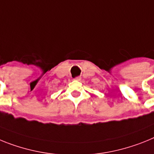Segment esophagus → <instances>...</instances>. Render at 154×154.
<instances>
[{"label": "esophagus", "mask_w": 154, "mask_h": 154, "mask_svg": "<svg viewBox=\"0 0 154 154\" xmlns=\"http://www.w3.org/2000/svg\"><path fill=\"white\" fill-rule=\"evenodd\" d=\"M81 77H77L74 78V80H75V81H81Z\"/></svg>", "instance_id": "esophagus-1"}]
</instances>
